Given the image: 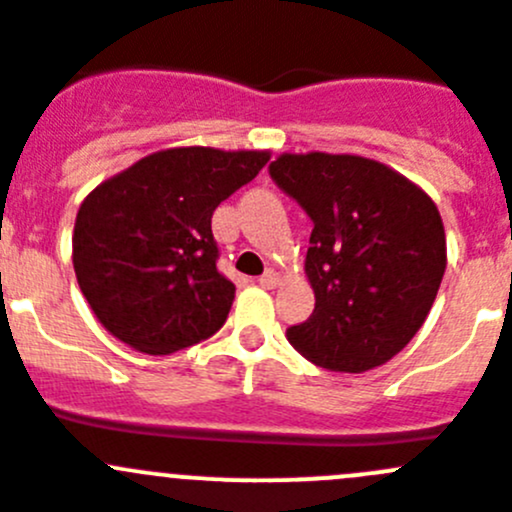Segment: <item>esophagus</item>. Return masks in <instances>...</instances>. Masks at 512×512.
Instances as JSON below:
<instances>
[{"instance_id":"34e87169","label":"esophagus","mask_w":512,"mask_h":512,"mask_svg":"<svg viewBox=\"0 0 512 512\" xmlns=\"http://www.w3.org/2000/svg\"><path fill=\"white\" fill-rule=\"evenodd\" d=\"M259 284L264 289H274L276 284H279V274H276L274 269H269V271H264V274L259 276Z\"/></svg>"}]
</instances>
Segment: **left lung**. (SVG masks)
<instances>
[{"label":"left lung","instance_id":"1","mask_svg":"<svg viewBox=\"0 0 512 512\" xmlns=\"http://www.w3.org/2000/svg\"><path fill=\"white\" fill-rule=\"evenodd\" d=\"M269 175L314 225L304 264L314 312L287 330L292 348L335 373L388 363L424 325L447 269L437 205L353 154H281Z\"/></svg>","mask_w":512,"mask_h":512}]
</instances>
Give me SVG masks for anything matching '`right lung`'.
I'll return each instance as SVG.
<instances>
[{"label": "right lung", "instance_id": "obj_1", "mask_svg": "<svg viewBox=\"0 0 512 512\" xmlns=\"http://www.w3.org/2000/svg\"><path fill=\"white\" fill-rule=\"evenodd\" d=\"M266 162V152L164 149L83 200L75 276L111 335L139 353L167 355L223 327L236 287L215 266L210 220Z\"/></svg>", "mask_w": 512, "mask_h": 512}]
</instances>
